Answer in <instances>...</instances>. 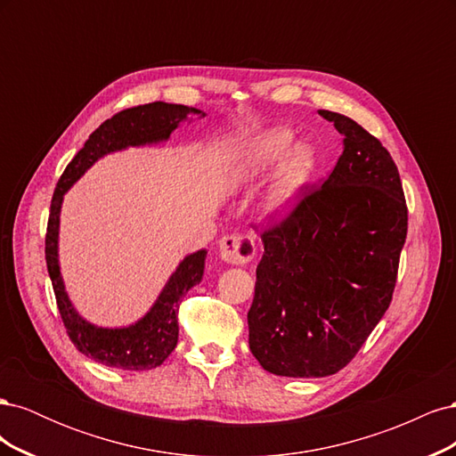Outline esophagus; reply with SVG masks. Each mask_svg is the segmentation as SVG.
<instances>
[{"label": "esophagus", "instance_id": "1", "mask_svg": "<svg viewBox=\"0 0 456 456\" xmlns=\"http://www.w3.org/2000/svg\"><path fill=\"white\" fill-rule=\"evenodd\" d=\"M218 247L223 260L236 266L247 265V262H251L256 255L253 236H243V233H230V236H224L220 240Z\"/></svg>", "mask_w": 456, "mask_h": 456}]
</instances>
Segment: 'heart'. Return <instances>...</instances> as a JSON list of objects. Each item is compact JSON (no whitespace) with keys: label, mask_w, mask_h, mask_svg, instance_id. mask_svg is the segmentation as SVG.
Wrapping results in <instances>:
<instances>
[{"label":"heart","mask_w":456,"mask_h":456,"mask_svg":"<svg viewBox=\"0 0 456 456\" xmlns=\"http://www.w3.org/2000/svg\"><path fill=\"white\" fill-rule=\"evenodd\" d=\"M293 141L295 134L291 129L273 127L256 134L245 148L243 169L251 175L270 169L273 163H278L283 155L286 156L280 163L278 171H275L265 200V207L268 211L285 209L298 196V191L305 188L315 171L317 154L314 146L308 142H300L289 151L288 148L291 147Z\"/></svg>","instance_id":"1"}]
</instances>
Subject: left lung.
I'll return each instance as SVG.
<instances>
[{"label":"left lung","instance_id":"8db88e82","mask_svg":"<svg viewBox=\"0 0 456 456\" xmlns=\"http://www.w3.org/2000/svg\"><path fill=\"white\" fill-rule=\"evenodd\" d=\"M344 134L325 181L260 232L249 348L280 377H329L346 367L388 310L407 238L399 171L354 119L320 110ZM256 228V226H255Z\"/></svg>","mask_w":456,"mask_h":456}]
</instances>
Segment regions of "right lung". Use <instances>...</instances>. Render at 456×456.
<instances>
[{
    "mask_svg": "<svg viewBox=\"0 0 456 456\" xmlns=\"http://www.w3.org/2000/svg\"><path fill=\"white\" fill-rule=\"evenodd\" d=\"M190 112L200 114V110L167 102H150L121 110L91 133L84 148L66 165L61 181L54 188L45 233V260L54 298H57L62 323L74 346L102 365L126 370H146L167 360L178 340V308H181V302L190 289L201 281L207 251L201 249L194 255H188L178 265L156 305L141 322L123 329L94 327L74 310L61 278L57 243L62 196L104 154L127 146H141L169 139V134Z\"/></svg>",
    "mask_w": 456,
    "mask_h": 456,
    "instance_id": "add662e5",
    "label": "right lung"
}]
</instances>
